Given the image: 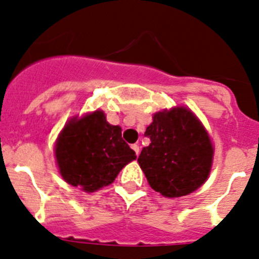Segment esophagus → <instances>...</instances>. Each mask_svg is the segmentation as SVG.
<instances>
[{
    "label": "esophagus",
    "mask_w": 259,
    "mask_h": 259,
    "mask_svg": "<svg viewBox=\"0 0 259 259\" xmlns=\"http://www.w3.org/2000/svg\"><path fill=\"white\" fill-rule=\"evenodd\" d=\"M131 147H132V150L135 151L136 155H137V156L140 155V146H138L137 143H135V145H132V146H131Z\"/></svg>",
    "instance_id": "esophagus-1"
}]
</instances>
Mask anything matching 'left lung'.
Instances as JSON below:
<instances>
[{"instance_id": "left-lung-1", "label": "left lung", "mask_w": 259, "mask_h": 259, "mask_svg": "<svg viewBox=\"0 0 259 259\" xmlns=\"http://www.w3.org/2000/svg\"><path fill=\"white\" fill-rule=\"evenodd\" d=\"M145 135L138 163L148 184L166 198H180L198 190L209 178L214 147L198 117L186 107L153 114Z\"/></svg>"}]
</instances>
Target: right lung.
<instances>
[{"instance_id":"obj_1","label":"right lung","mask_w":259,"mask_h":259,"mask_svg":"<svg viewBox=\"0 0 259 259\" xmlns=\"http://www.w3.org/2000/svg\"><path fill=\"white\" fill-rule=\"evenodd\" d=\"M121 131L107 122L103 111L71 118L59 135L54 151L61 178L85 193L113 183L119 171L136 160Z\"/></svg>"}]
</instances>
